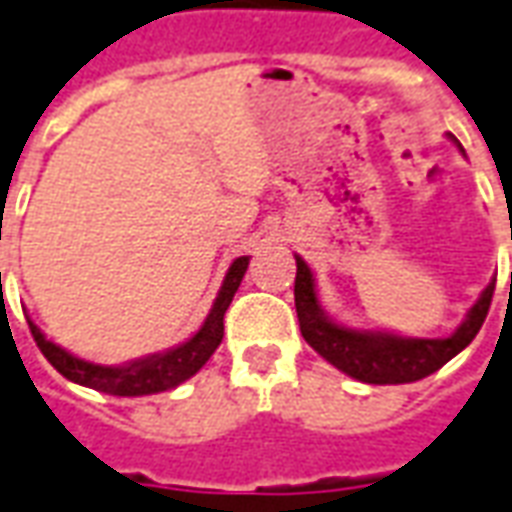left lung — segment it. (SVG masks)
<instances>
[{
    "label": "left lung",
    "mask_w": 512,
    "mask_h": 512,
    "mask_svg": "<svg viewBox=\"0 0 512 512\" xmlns=\"http://www.w3.org/2000/svg\"><path fill=\"white\" fill-rule=\"evenodd\" d=\"M460 153H463V147H460ZM295 264H298L295 312H298L303 340L334 368L365 384L418 382L443 368L451 357H457L465 345L477 337V331L482 329V323L488 317L493 287H496V281H491L482 290L479 301L468 309L463 323L451 331L449 337L426 340V337H401V334H390V331L351 329V326L331 320L317 301L315 276H312L309 264L303 262L301 256H295Z\"/></svg>",
    "instance_id": "left-lung-1"
}]
</instances>
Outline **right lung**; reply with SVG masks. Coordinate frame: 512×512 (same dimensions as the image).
<instances>
[{"label":"right lung","mask_w":512,"mask_h":512,"mask_svg":"<svg viewBox=\"0 0 512 512\" xmlns=\"http://www.w3.org/2000/svg\"><path fill=\"white\" fill-rule=\"evenodd\" d=\"M248 262V256H239V259L231 262L220 292L214 298L209 317L203 320V326L186 343L175 345L169 351H161V354L133 359L128 365H94V362H86V359L74 357L66 348L47 340L33 320H27V323H30V331H33L41 354L69 382L100 390V393H108V396H153V393H164V390H172L186 379H192L197 370L209 362L211 354L217 351V345L222 343V331H225L222 317H225V309L234 301V292L242 284Z\"/></svg>","instance_id":"add662e5"}]
</instances>
